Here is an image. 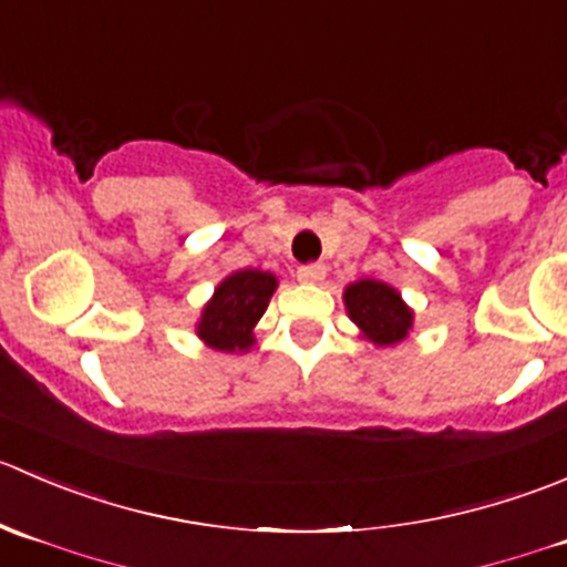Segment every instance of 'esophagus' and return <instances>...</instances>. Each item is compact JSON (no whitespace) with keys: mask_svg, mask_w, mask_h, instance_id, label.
<instances>
[{"mask_svg":"<svg viewBox=\"0 0 567 567\" xmlns=\"http://www.w3.org/2000/svg\"><path fill=\"white\" fill-rule=\"evenodd\" d=\"M297 278H300L302 284H319L324 278V265H302L297 267Z\"/></svg>","mask_w":567,"mask_h":567,"instance_id":"34e87169","label":"esophagus"}]
</instances>
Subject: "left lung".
I'll use <instances>...</instances> for the list:
<instances>
[{"instance_id": "obj_1", "label": "left lung", "mask_w": 567, "mask_h": 567, "mask_svg": "<svg viewBox=\"0 0 567 567\" xmlns=\"http://www.w3.org/2000/svg\"><path fill=\"white\" fill-rule=\"evenodd\" d=\"M344 302L352 322L380 347L396 344V341L405 339L408 328L413 322L411 308L400 300V295L391 286L369 281V278L347 286Z\"/></svg>"}]
</instances>
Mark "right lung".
Wrapping results in <instances>:
<instances>
[{
  "label": "right lung",
  "mask_w": 567,
  "mask_h": 567,
  "mask_svg": "<svg viewBox=\"0 0 567 567\" xmlns=\"http://www.w3.org/2000/svg\"><path fill=\"white\" fill-rule=\"evenodd\" d=\"M272 291H276V278L270 272H234L217 286L215 297L204 308L198 336L215 350H248L254 344L250 330L267 311Z\"/></svg>",
  "instance_id": "obj_1"
}]
</instances>
